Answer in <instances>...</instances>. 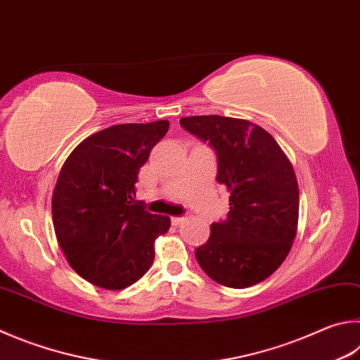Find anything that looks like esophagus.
I'll return each instance as SVG.
<instances>
[{"mask_svg":"<svg viewBox=\"0 0 360 360\" xmlns=\"http://www.w3.org/2000/svg\"><path fill=\"white\" fill-rule=\"evenodd\" d=\"M184 220H186V217H172V225L179 226Z\"/></svg>","mask_w":360,"mask_h":360,"instance_id":"34e87169","label":"esophagus"}]
</instances>
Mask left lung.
Masks as SVG:
<instances>
[{
  "instance_id": "1",
  "label": "left lung",
  "mask_w": 360,
  "mask_h": 360,
  "mask_svg": "<svg viewBox=\"0 0 360 360\" xmlns=\"http://www.w3.org/2000/svg\"><path fill=\"white\" fill-rule=\"evenodd\" d=\"M181 126L217 154V181L230 191V212L214 221L195 250L201 269L228 288H248L276 272L291 250L299 187L291 162L263 127L219 115L181 117Z\"/></svg>"
}]
</instances>
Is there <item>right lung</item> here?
<instances>
[{"label":"right lung","mask_w":360,"mask_h":360,"mask_svg":"<svg viewBox=\"0 0 360 360\" xmlns=\"http://www.w3.org/2000/svg\"><path fill=\"white\" fill-rule=\"evenodd\" d=\"M168 127V121L117 124L88 136L64 162L51 217L70 267L89 283L122 290L151 267L169 219L135 201V182Z\"/></svg>","instance_id":"right-lung-1"}]
</instances>
